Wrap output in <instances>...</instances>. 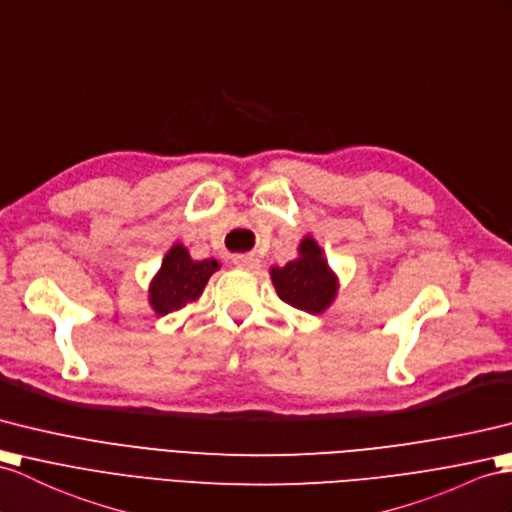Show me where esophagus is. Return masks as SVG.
Segmentation results:
<instances>
[{
	"label": "esophagus",
	"mask_w": 512,
	"mask_h": 512,
	"mask_svg": "<svg viewBox=\"0 0 512 512\" xmlns=\"http://www.w3.org/2000/svg\"><path fill=\"white\" fill-rule=\"evenodd\" d=\"M234 265L254 271V269H260V260L254 254H239V256H234Z\"/></svg>",
	"instance_id": "1"
}]
</instances>
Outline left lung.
Wrapping results in <instances>:
<instances>
[{"instance_id": "obj_1", "label": "left lung", "mask_w": 512, "mask_h": 512, "mask_svg": "<svg viewBox=\"0 0 512 512\" xmlns=\"http://www.w3.org/2000/svg\"><path fill=\"white\" fill-rule=\"evenodd\" d=\"M271 282L282 302L310 315L328 310L339 293V278L310 234L299 243L295 260L284 267H271Z\"/></svg>"}]
</instances>
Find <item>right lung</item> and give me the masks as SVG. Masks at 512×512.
I'll return each mask as SVG.
<instances>
[{
	"instance_id": "add662e5",
	"label": "right lung",
	"mask_w": 512,
	"mask_h": 512,
	"mask_svg": "<svg viewBox=\"0 0 512 512\" xmlns=\"http://www.w3.org/2000/svg\"><path fill=\"white\" fill-rule=\"evenodd\" d=\"M219 267L215 258L193 260L189 249L176 243L162 258L158 273L149 282V306L156 315H169L173 310L197 302L210 276Z\"/></svg>"
}]
</instances>
